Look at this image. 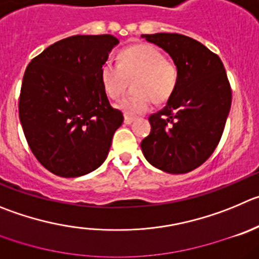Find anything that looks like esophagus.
I'll list each match as a JSON object with an SVG mask.
<instances>
[{"label": "esophagus", "mask_w": 259, "mask_h": 259, "mask_svg": "<svg viewBox=\"0 0 259 259\" xmlns=\"http://www.w3.org/2000/svg\"><path fill=\"white\" fill-rule=\"evenodd\" d=\"M134 120H135V117H132V116H127V115H125V117H124V122L126 125H130L133 121H134Z\"/></svg>", "instance_id": "1"}]
</instances>
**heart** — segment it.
<instances>
[{"label": "heart", "mask_w": 259, "mask_h": 259, "mask_svg": "<svg viewBox=\"0 0 259 259\" xmlns=\"http://www.w3.org/2000/svg\"><path fill=\"white\" fill-rule=\"evenodd\" d=\"M120 65L106 61L101 66V83L110 98H118L126 79H134V96L126 97L116 105L126 115L135 116L148 111L151 100L166 102L178 84V66L165 59L162 51L152 45H137L120 53Z\"/></svg>", "instance_id": "b5f03b06"}]
</instances>
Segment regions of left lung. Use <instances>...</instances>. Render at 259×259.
Listing matches in <instances>:
<instances>
[{
	"label": "left lung",
	"mask_w": 259,
	"mask_h": 259,
	"mask_svg": "<svg viewBox=\"0 0 259 259\" xmlns=\"http://www.w3.org/2000/svg\"><path fill=\"white\" fill-rule=\"evenodd\" d=\"M178 66L176 88L165 107L149 116L151 133L141 143L146 159L161 171L187 174L216 149L231 107L222 61L206 46L176 33L142 34Z\"/></svg>",
	"instance_id": "left-lung-1"
}]
</instances>
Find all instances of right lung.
<instances>
[{"label":"right lung","instance_id":"add662e5","mask_svg":"<svg viewBox=\"0 0 259 259\" xmlns=\"http://www.w3.org/2000/svg\"><path fill=\"white\" fill-rule=\"evenodd\" d=\"M118 39L72 35L31 60L23 78L19 116L37 159L55 175L78 178L100 167L124 116L111 107L101 66Z\"/></svg>","mask_w":259,"mask_h":259}]
</instances>
